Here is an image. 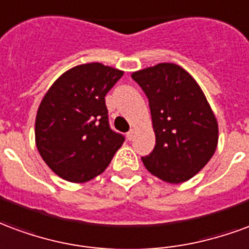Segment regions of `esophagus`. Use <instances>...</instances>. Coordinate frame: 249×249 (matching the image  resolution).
I'll use <instances>...</instances> for the list:
<instances>
[{"label":"esophagus","mask_w":249,"mask_h":249,"mask_svg":"<svg viewBox=\"0 0 249 249\" xmlns=\"http://www.w3.org/2000/svg\"><path fill=\"white\" fill-rule=\"evenodd\" d=\"M134 135H135V130H134V128H131V130H130V131L126 134V137H127V139H128V141H131L132 138H134Z\"/></svg>","instance_id":"obj_1"}]
</instances>
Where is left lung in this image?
<instances>
[{
  "label": "left lung",
  "instance_id": "8db88e82",
  "mask_svg": "<svg viewBox=\"0 0 249 249\" xmlns=\"http://www.w3.org/2000/svg\"><path fill=\"white\" fill-rule=\"evenodd\" d=\"M150 103L157 144L143 164L154 177L178 184L195 177L215 154L219 127L204 92L175 63L132 72Z\"/></svg>",
  "mask_w": 249,
  "mask_h": 249
}]
</instances>
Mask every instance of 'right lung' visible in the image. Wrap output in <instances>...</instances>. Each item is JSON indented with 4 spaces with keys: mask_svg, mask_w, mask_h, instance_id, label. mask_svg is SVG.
Instances as JSON below:
<instances>
[{
    "mask_svg": "<svg viewBox=\"0 0 249 249\" xmlns=\"http://www.w3.org/2000/svg\"><path fill=\"white\" fill-rule=\"evenodd\" d=\"M123 75L99 62L71 67L53 83L38 107L36 146L53 172L83 183L102 174L124 138L108 126L105 97Z\"/></svg>",
    "mask_w": 249,
    "mask_h": 249,
    "instance_id": "right-lung-1",
    "label": "right lung"
}]
</instances>
